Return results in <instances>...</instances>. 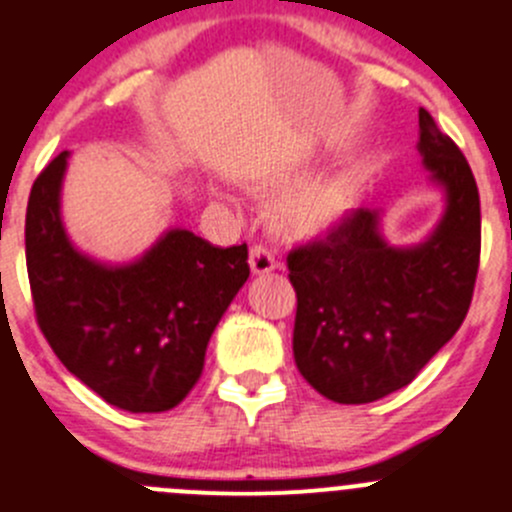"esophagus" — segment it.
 Segmentation results:
<instances>
[{
  "instance_id": "34e87169",
  "label": "esophagus",
  "mask_w": 512,
  "mask_h": 512,
  "mask_svg": "<svg viewBox=\"0 0 512 512\" xmlns=\"http://www.w3.org/2000/svg\"><path fill=\"white\" fill-rule=\"evenodd\" d=\"M278 267V262H275V255H272L267 247L262 245H255L250 250V270L252 275H267V272H272Z\"/></svg>"
}]
</instances>
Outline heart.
I'll list each match as a JSON object with an SVG mask.
<instances>
[{
    "label": "heart",
    "instance_id": "heart-1",
    "mask_svg": "<svg viewBox=\"0 0 512 512\" xmlns=\"http://www.w3.org/2000/svg\"><path fill=\"white\" fill-rule=\"evenodd\" d=\"M313 166L310 154L272 159L252 171V186L260 194H283L272 199L270 224L275 232L295 240H321L348 222L358 207V184L346 171H331L304 179ZM299 184L295 185L294 181ZM294 186L290 187L289 184Z\"/></svg>",
    "mask_w": 512,
    "mask_h": 512
}]
</instances>
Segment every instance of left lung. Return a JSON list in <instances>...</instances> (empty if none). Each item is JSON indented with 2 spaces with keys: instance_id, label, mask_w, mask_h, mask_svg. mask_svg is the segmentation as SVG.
Instances as JSON below:
<instances>
[{
  "instance_id": "1",
  "label": "left lung",
  "mask_w": 512,
  "mask_h": 512,
  "mask_svg": "<svg viewBox=\"0 0 512 512\" xmlns=\"http://www.w3.org/2000/svg\"><path fill=\"white\" fill-rule=\"evenodd\" d=\"M417 151L444 197L424 240L391 245L384 209H356L326 240L288 255L298 295L295 366L336 404H369L412 384L470 308L480 265L475 176L424 108Z\"/></svg>"
}]
</instances>
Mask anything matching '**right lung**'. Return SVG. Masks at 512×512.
Instances as JSON below:
<instances>
[{
    "label": "right lung",
    "instance_id": "right-lung-1",
    "mask_svg": "<svg viewBox=\"0 0 512 512\" xmlns=\"http://www.w3.org/2000/svg\"><path fill=\"white\" fill-rule=\"evenodd\" d=\"M68 159L62 151L45 166L27 202L37 323L100 399L131 414L169 412L199 381L209 338L250 278L247 245L222 250L171 227L133 260H98L62 222Z\"/></svg>",
    "mask_w": 512,
    "mask_h": 512
}]
</instances>
